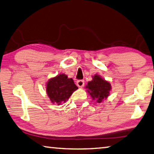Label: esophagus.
<instances>
[{"instance_id":"1","label":"esophagus","mask_w":154,"mask_h":154,"mask_svg":"<svg viewBox=\"0 0 154 154\" xmlns=\"http://www.w3.org/2000/svg\"><path fill=\"white\" fill-rule=\"evenodd\" d=\"M84 84L85 83L83 80H78L77 82V85L78 87H79V88H82V87L84 85Z\"/></svg>"}]
</instances>
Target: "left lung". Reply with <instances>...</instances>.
<instances>
[{
    "label": "left lung",
    "mask_w": 154,
    "mask_h": 154,
    "mask_svg": "<svg viewBox=\"0 0 154 154\" xmlns=\"http://www.w3.org/2000/svg\"><path fill=\"white\" fill-rule=\"evenodd\" d=\"M86 88L88 89L87 91L93 100H96L97 102L100 103L109 96L111 85L109 82L102 79L99 75H96L92 81L88 82Z\"/></svg>",
    "instance_id": "left-lung-1"
}]
</instances>
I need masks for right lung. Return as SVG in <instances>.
Returning a JSON list of instances; mask_svg holds the SVG:
<instances>
[{
  "instance_id": "right-lung-1",
  "label": "right lung",
  "mask_w": 154,
  "mask_h": 154,
  "mask_svg": "<svg viewBox=\"0 0 154 154\" xmlns=\"http://www.w3.org/2000/svg\"><path fill=\"white\" fill-rule=\"evenodd\" d=\"M72 78L69 79L65 74H60L50 79L46 86V91L52 103L60 104L65 102L71 96L72 92L77 89Z\"/></svg>"
}]
</instances>
